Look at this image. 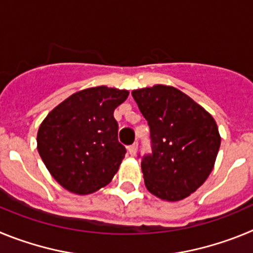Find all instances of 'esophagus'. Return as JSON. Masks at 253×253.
I'll list each match as a JSON object with an SVG mask.
<instances>
[{"label": "esophagus", "instance_id": "obj_1", "mask_svg": "<svg viewBox=\"0 0 253 253\" xmlns=\"http://www.w3.org/2000/svg\"><path fill=\"white\" fill-rule=\"evenodd\" d=\"M137 151H138L137 143H134V144H131V146L128 147V152L130 156H135V154H137Z\"/></svg>", "mask_w": 253, "mask_h": 253}]
</instances>
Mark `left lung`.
I'll return each mask as SVG.
<instances>
[{"label":"left lung","instance_id":"1","mask_svg":"<svg viewBox=\"0 0 253 253\" xmlns=\"http://www.w3.org/2000/svg\"><path fill=\"white\" fill-rule=\"evenodd\" d=\"M131 95L151 130L152 153L142 158L146 187L167 202L187 198L215 163L220 147L215 120L175 87L156 84Z\"/></svg>","mask_w":253,"mask_h":253}]
</instances>
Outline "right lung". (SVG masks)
Returning <instances> with one entry per match:
<instances>
[{
    "mask_svg": "<svg viewBox=\"0 0 253 253\" xmlns=\"http://www.w3.org/2000/svg\"><path fill=\"white\" fill-rule=\"evenodd\" d=\"M129 92L106 86L78 91L46 115L38 130V152L66 190L87 195L106 186L126 149L119 143L114 110Z\"/></svg>",
    "mask_w": 253,
    "mask_h": 253,
    "instance_id": "obj_1",
    "label": "right lung"
}]
</instances>
